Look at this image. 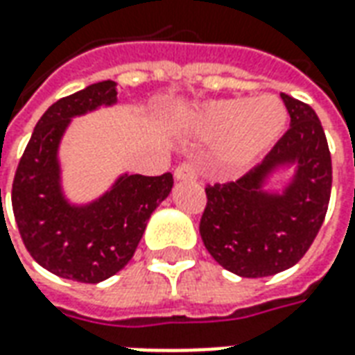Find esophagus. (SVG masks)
Returning <instances> with one entry per match:
<instances>
[{
  "label": "esophagus",
  "instance_id": "esophagus-1",
  "mask_svg": "<svg viewBox=\"0 0 355 355\" xmlns=\"http://www.w3.org/2000/svg\"><path fill=\"white\" fill-rule=\"evenodd\" d=\"M175 178L177 180H196L198 178V169L192 162H184L175 169Z\"/></svg>",
  "mask_w": 355,
  "mask_h": 355
}]
</instances>
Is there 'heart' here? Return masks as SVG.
I'll list each match as a JSON object with an SVG mask.
<instances>
[{"label": "heart", "instance_id": "1", "mask_svg": "<svg viewBox=\"0 0 355 355\" xmlns=\"http://www.w3.org/2000/svg\"><path fill=\"white\" fill-rule=\"evenodd\" d=\"M289 112L277 96L220 98L203 104L198 112V129L207 139H220L215 163L238 175L251 169L287 131Z\"/></svg>", "mask_w": 355, "mask_h": 355}]
</instances>
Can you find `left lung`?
<instances>
[{
	"instance_id": "8db88e82",
	"label": "left lung",
	"mask_w": 355,
	"mask_h": 355,
	"mask_svg": "<svg viewBox=\"0 0 355 355\" xmlns=\"http://www.w3.org/2000/svg\"><path fill=\"white\" fill-rule=\"evenodd\" d=\"M289 131L236 182L207 186L200 223L203 245L228 272L266 277L295 266L318 236L331 198L333 167L318 114L282 93ZM293 168L282 191H268L277 170Z\"/></svg>"
}]
</instances>
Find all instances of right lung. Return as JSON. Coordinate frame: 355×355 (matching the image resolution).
<instances>
[{"mask_svg":"<svg viewBox=\"0 0 355 355\" xmlns=\"http://www.w3.org/2000/svg\"><path fill=\"white\" fill-rule=\"evenodd\" d=\"M116 81H98L57 101L35 125L12 180L20 238L40 266L98 283L131 261L148 218L171 193L173 175H119L96 200L72 203L62 188L60 142L73 117L117 102Z\"/></svg>","mask_w":355,"mask_h":355,"instance_id":"obj_1","label":"right lung"}]
</instances>
